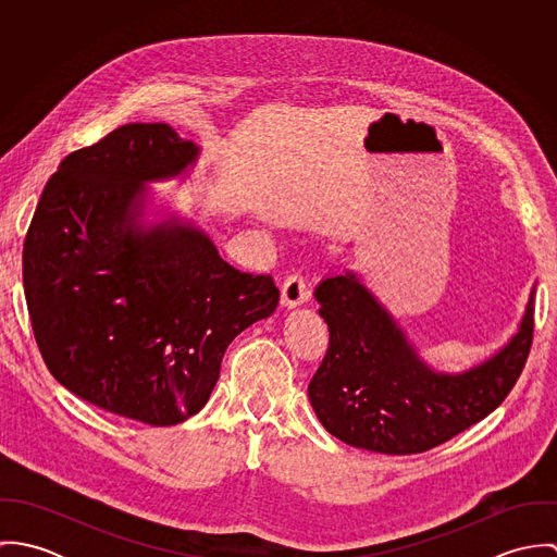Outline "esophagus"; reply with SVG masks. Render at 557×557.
Segmentation results:
<instances>
[{
    "mask_svg": "<svg viewBox=\"0 0 557 557\" xmlns=\"http://www.w3.org/2000/svg\"><path fill=\"white\" fill-rule=\"evenodd\" d=\"M307 300H309V287L305 283V276L300 272L287 274V278L283 281V287H281V302H283V307L294 309V307L305 305Z\"/></svg>",
    "mask_w": 557,
    "mask_h": 557,
    "instance_id": "esophagus-1",
    "label": "esophagus"
}]
</instances>
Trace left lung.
Segmentation results:
<instances>
[{
  "mask_svg": "<svg viewBox=\"0 0 557 557\" xmlns=\"http://www.w3.org/2000/svg\"><path fill=\"white\" fill-rule=\"evenodd\" d=\"M534 294L519 332L493 358L448 375L431 371L354 272L315 289L330 343L309 384L319 422L341 442L382 453L431 450L486 418L517 384L534 338Z\"/></svg>",
  "mask_w": 557,
  "mask_h": 557,
  "instance_id": "obj_1",
  "label": "left lung"
}]
</instances>
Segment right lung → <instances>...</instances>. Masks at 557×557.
Here are the masks:
<instances>
[{"label":"right lung","instance_id":"right-lung-1","mask_svg":"<svg viewBox=\"0 0 557 557\" xmlns=\"http://www.w3.org/2000/svg\"><path fill=\"white\" fill-rule=\"evenodd\" d=\"M197 154L169 124L115 128L62 160L23 244L27 311L51 375L152 426L197 413L230 343L278 305L270 274L232 268L195 225L139 223L144 184Z\"/></svg>","mask_w":557,"mask_h":557}]
</instances>
